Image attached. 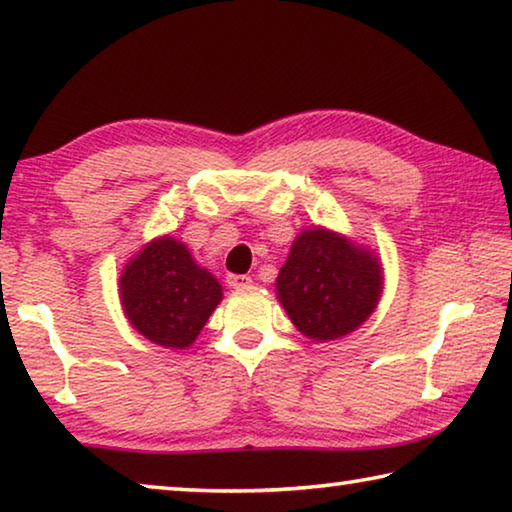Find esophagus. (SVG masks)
<instances>
[{
	"instance_id": "esophagus-1",
	"label": "esophagus",
	"mask_w": 512,
	"mask_h": 512,
	"mask_svg": "<svg viewBox=\"0 0 512 512\" xmlns=\"http://www.w3.org/2000/svg\"><path fill=\"white\" fill-rule=\"evenodd\" d=\"M250 282L253 280H250L248 275H237V273L228 275V287H232V289H246Z\"/></svg>"
}]
</instances>
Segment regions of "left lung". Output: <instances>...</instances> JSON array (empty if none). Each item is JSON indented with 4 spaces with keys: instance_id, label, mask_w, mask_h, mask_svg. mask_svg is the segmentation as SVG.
Returning a JSON list of instances; mask_svg holds the SVG:
<instances>
[{
    "instance_id": "left-lung-1",
    "label": "left lung",
    "mask_w": 512,
    "mask_h": 512,
    "mask_svg": "<svg viewBox=\"0 0 512 512\" xmlns=\"http://www.w3.org/2000/svg\"><path fill=\"white\" fill-rule=\"evenodd\" d=\"M379 293L377 259L320 228L302 232L277 275V296L291 323L316 341L354 332L372 314Z\"/></svg>"
}]
</instances>
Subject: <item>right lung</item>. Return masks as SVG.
I'll return each instance as SVG.
<instances>
[{
	"label": "right lung",
	"mask_w": 512,
	"mask_h": 512,
	"mask_svg": "<svg viewBox=\"0 0 512 512\" xmlns=\"http://www.w3.org/2000/svg\"><path fill=\"white\" fill-rule=\"evenodd\" d=\"M119 287L121 305L137 332L176 350L194 343L221 302V284L171 237L146 246L124 268Z\"/></svg>",
	"instance_id": "1"
}]
</instances>
